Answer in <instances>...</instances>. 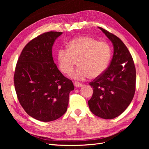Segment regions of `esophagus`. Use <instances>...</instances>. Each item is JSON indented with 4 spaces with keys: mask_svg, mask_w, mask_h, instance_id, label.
<instances>
[{
    "mask_svg": "<svg viewBox=\"0 0 149 149\" xmlns=\"http://www.w3.org/2000/svg\"><path fill=\"white\" fill-rule=\"evenodd\" d=\"M74 86L76 88H80V87L83 86V84L78 83V82H74Z\"/></svg>",
    "mask_w": 149,
    "mask_h": 149,
    "instance_id": "esophagus-1",
    "label": "esophagus"
}]
</instances>
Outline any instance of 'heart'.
I'll return each instance as SVG.
<instances>
[{
  "instance_id": "obj_1",
  "label": "heart",
  "mask_w": 149,
  "mask_h": 149,
  "mask_svg": "<svg viewBox=\"0 0 149 149\" xmlns=\"http://www.w3.org/2000/svg\"><path fill=\"white\" fill-rule=\"evenodd\" d=\"M109 44L93 38L82 36L71 40L68 48H61L57 53L58 66L65 74H70L78 61L79 67L72 74L76 80L97 78L107 70L111 59Z\"/></svg>"
}]
</instances>
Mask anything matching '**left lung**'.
<instances>
[{
    "instance_id": "left-lung-1",
    "label": "left lung",
    "mask_w": 149,
    "mask_h": 149,
    "mask_svg": "<svg viewBox=\"0 0 149 149\" xmlns=\"http://www.w3.org/2000/svg\"><path fill=\"white\" fill-rule=\"evenodd\" d=\"M98 28L112 42L114 53L104 73L89 83L93 94L88 105L94 115L110 119L120 115L131 102L136 91V71L132 57L122 40Z\"/></svg>"
}]
</instances>
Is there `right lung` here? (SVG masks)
<instances>
[{"mask_svg":"<svg viewBox=\"0 0 149 149\" xmlns=\"http://www.w3.org/2000/svg\"><path fill=\"white\" fill-rule=\"evenodd\" d=\"M62 32L48 31L26 45L18 60L14 85L18 100L31 118L49 122L67 111L71 81L62 74L54 63L52 47Z\"/></svg>","mask_w":149,"mask_h":149,"instance_id":"right-lung-1","label":"right lung"}]
</instances>
